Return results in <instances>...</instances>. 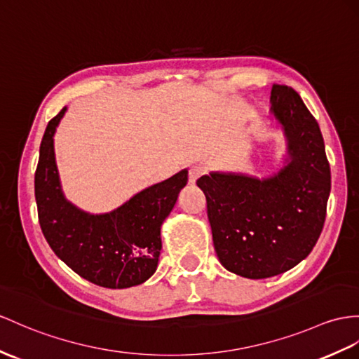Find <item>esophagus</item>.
<instances>
[{
	"label": "esophagus",
	"instance_id": "34e87169",
	"mask_svg": "<svg viewBox=\"0 0 359 359\" xmlns=\"http://www.w3.org/2000/svg\"><path fill=\"white\" fill-rule=\"evenodd\" d=\"M207 172V168L203 164H195L191 165L190 170H189V182L190 184H195V182L198 181V178L203 177V175Z\"/></svg>",
	"mask_w": 359,
	"mask_h": 359
}]
</instances>
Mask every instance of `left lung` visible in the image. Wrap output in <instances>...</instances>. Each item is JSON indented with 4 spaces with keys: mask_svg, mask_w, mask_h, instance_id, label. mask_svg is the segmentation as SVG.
Instances as JSON below:
<instances>
[{
    "mask_svg": "<svg viewBox=\"0 0 359 359\" xmlns=\"http://www.w3.org/2000/svg\"><path fill=\"white\" fill-rule=\"evenodd\" d=\"M271 114L286 140L285 164L265 178L210 172L207 196L217 259L230 273L268 278L299 265L320 238L330 194V168L317 120L290 86L273 85Z\"/></svg>",
    "mask_w": 359,
    "mask_h": 359,
    "instance_id": "1",
    "label": "left lung"
}]
</instances>
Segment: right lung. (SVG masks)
<instances>
[{
  "mask_svg": "<svg viewBox=\"0 0 359 359\" xmlns=\"http://www.w3.org/2000/svg\"><path fill=\"white\" fill-rule=\"evenodd\" d=\"M62 108L47 125L34 173L41 230L76 274L111 290L144 283L158 266L161 225L187 184V169L138 191L108 213L94 215L65 198L56 165L55 134Z\"/></svg>",
  "mask_w": 359,
  "mask_h": 359,
  "instance_id": "1",
  "label": "right lung"
}]
</instances>
